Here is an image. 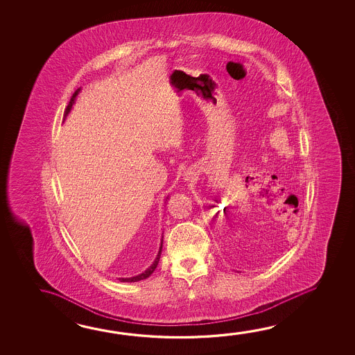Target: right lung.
Instances as JSON below:
<instances>
[{
  "label": "right lung",
  "mask_w": 355,
  "mask_h": 355,
  "mask_svg": "<svg viewBox=\"0 0 355 355\" xmlns=\"http://www.w3.org/2000/svg\"><path fill=\"white\" fill-rule=\"evenodd\" d=\"M80 91H81V88H77L73 96L71 97V101H69V106L66 108V114H64V116H67L69 111L72 110V106H73V103H75L76 98H77V96L80 94ZM167 198H168V197H167ZM162 244L163 236L162 241H161V247H159V250H158V254H157L156 259L153 261V263L150 264V267L147 268V269L144 270V273L138 274V275H135V277H130V278H119V279L121 280V282H127V283H135V282H138V280H144L146 279V278H148L150 274L155 272V269H156L157 266H158V261H159L161 253H162Z\"/></svg>",
  "instance_id": "obj_1"
}]
</instances>
